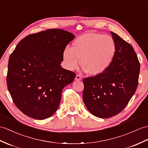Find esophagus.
<instances>
[{"mask_svg":"<svg viewBox=\"0 0 148 148\" xmlns=\"http://www.w3.org/2000/svg\"><path fill=\"white\" fill-rule=\"evenodd\" d=\"M75 80H77V81H79V80H82V77H81V76L80 75H76V77H75Z\"/></svg>","mask_w":148,"mask_h":148,"instance_id":"obj_1","label":"esophagus"}]
</instances>
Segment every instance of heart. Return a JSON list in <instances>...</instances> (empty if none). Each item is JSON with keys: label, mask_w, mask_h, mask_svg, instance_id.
<instances>
[{"label": "heart", "mask_w": 148, "mask_h": 148, "mask_svg": "<svg viewBox=\"0 0 148 148\" xmlns=\"http://www.w3.org/2000/svg\"><path fill=\"white\" fill-rule=\"evenodd\" d=\"M117 53L113 38L102 34L88 32L78 36L63 52L64 66L68 70L77 68L80 62L84 70L93 76L104 73L112 63Z\"/></svg>", "instance_id": "b5f03b06"}]
</instances>
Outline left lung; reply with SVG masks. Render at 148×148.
<instances>
[{
	"label": "left lung",
	"mask_w": 148,
	"mask_h": 148,
	"mask_svg": "<svg viewBox=\"0 0 148 148\" xmlns=\"http://www.w3.org/2000/svg\"><path fill=\"white\" fill-rule=\"evenodd\" d=\"M117 53L110 66L97 76L83 80V100L88 111L99 118L120 113L127 105L138 85L140 63L132 46L110 32Z\"/></svg>",
	"instance_id": "1"
}]
</instances>
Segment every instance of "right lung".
Segmentation results:
<instances>
[{
	"label": "right lung",
	"mask_w": 148,
	"mask_h": 148,
	"mask_svg": "<svg viewBox=\"0 0 148 148\" xmlns=\"http://www.w3.org/2000/svg\"><path fill=\"white\" fill-rule=\"evenodd\" d=\"M75 38L51 29L28 35L10 55L7 85L14 103L35 119L51 117L58 108L63 88L76 75L61 66L63 52Z\"/></svg>",
	"instance_id": "add662e5"
}]
</instances>
